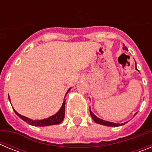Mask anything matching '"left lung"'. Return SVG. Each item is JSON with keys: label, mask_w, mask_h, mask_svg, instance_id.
Returning a JSON list of instances; mask_svg holds the SVG:
<instances>
[{"label": "left lung", "mask_w": 152, "mask_h": 152, "mask_svg": "<svg viewBox=\"0 0 152 152\" xmlns=\"http://www.w3.org/2000/svg\"><path fill=\"white\" fill-rule=\"evenodd\" d=\"M123 49H124L125 50H127V48H126V46H125L124 45H123ZM90 113H91V117H92V119L94 120V122H96V123H99V124L104 125V126H120V125H121V126H122V125H123V124H117V123H110V122L105 121V120H103V119H99V118L96 117L94 114L91 112V109H90ZM124 124H125V123H124Z\"/></svg>", "instance_id": "1"}]
</instances>
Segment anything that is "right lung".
I'll return each instance as SVG.
<instances>
[{
    "mask_svg": "<svg viewBox=\"0 0 152 152\" xmlns=\"http://www.w3.org/2000/svg\"><path fill=\"white\" fill-rule=\"evenodd\" d=\"M69 90L68 91V92L69 91ZM67 93H66V94H67ZM65 96H66V95H65ZM9 100H10V97H9ZM64 110H65V100H64L61 109H60L59 111H58L57 113L53 115V116H50V117L47 118V119H42V120H36V121L31 120V119H29V118L25 117V116H22V115H20V114L18 113L17 112H16L15 110L14 111H15L16 114H17V116L20 118V119H22L23 121L26 122V123L32 125V126H50V125H56V124H59V123H61L64 117Z\"/></svg>",
    "mask_w": 152,
    "mask_h": 152,
    "instance_id": "add662e5",
    "label": "right lung"
}]
</instances>
